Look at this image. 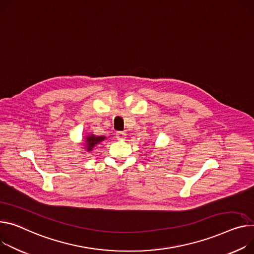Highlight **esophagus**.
I'll return each instance as SVG.
<instances>
[{"mask_svg":"<svg viewBox=\"0 0 254 254\" xmlns=\"http://www.w3.org/2000/svg\"><path fill=\"white\" fill-rule=\"evenodd\" d=\"M116 137L118 140H124L126 138V133L123 131H118L116 133Z\"/></svg>","mask_w":254,"mask_h":254,"instance_id":"1","label":"esophagus"}]
</instances>
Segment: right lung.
<instances>
[{
	"label": "right lung",
	"mask_w": 254,
	"mask_h": 254,
	"mask_svg": "<svg viewBox=\"0 0 254 254\" xmlns=\"http://www.w3.org/2000/svg\"><path fill=\"white\" fill-rule=\"evenodd\" d=\"M106 137L104 136H94V135H90L86 138V146H87V150L90 151L92 150V148L96 145L99 144L100 142H102Z\"/></svg>",
	"instance_id": "obj_1"
}]
</instances>
